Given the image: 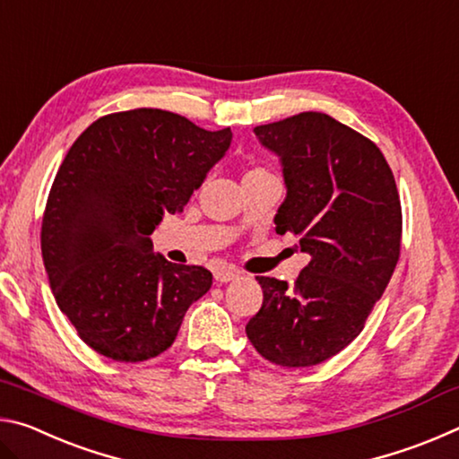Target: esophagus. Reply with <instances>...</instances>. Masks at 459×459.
I'll return each mask as SVG.
<instances>
[{
  "instance_id": "obj_1",
  "label": "esophagus",
  "mask_w": 459,
  "mask_h": 459,
  "mask_svg": "<svg viewBox=\"0 0 459 459\" xmlns=\"http://www.w3.org/2000/svg\"><path fill=\"white\" fill-rule=\"evenodd\" d=\"M238 271L237 269H219L214 271V279L219 283H229V281H235V279H238Z\"/></svg>"
}]
</instances>
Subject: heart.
<instances>
[{
    "label": "heart",
    "instance_id": "heart-1",
    "mask_svg": "<svg viewBox=\"0 0 459 459\" xmlns=\"http://www.w3.org/2000/svg\"><path fill=\"white\" fill-rule=\"evenodd\" d=\"M261 178H275V176L265 166H253V168H248L247 172H245L243 182H247V180H261Z\"/></svg>",
    "mask_w": 459,
    "mask_h": 459
}]
</instances>
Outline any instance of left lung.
Returning <instances> with one entry per match:
<instances>
[{"label":"left lung","instance_id":"obj_1","mask_svg":"<svg viewBox=\"0 0 459 459\" xmlns=\"http://www.w3.org/2000/svg\"><path fill=\"white\" fill-rule=\"evenodd\" d=\"M255 134L283 164L277 232L298 235L309 263L293 287L257 277L263 306L247 338L279 367H314L359 336L391 281L403 232L397 184L368 137L325 113L293 115Z\"/></svg>","mask_w":459,"mask_h":459}]
</instances>
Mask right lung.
<instances>
[{
    "label": "right lung",
    "instance_id": "add662e5",
    "mask_svg": "<svg viewBox=\"0 0 459 459\" xmlns=\"http://www.w3.org/2000/svg\"><path fill=\"white\" fill-rule=\"evenodd\" d=\"M230 139L229 127L131 108L97 119L68 150L46 200L42 259L60 312L95 352L155 359L211 290V271L155 255L150 235L184 211Z\"/></svg>",
    "mask_w": 459,
    "mask_h": 459
}]
</instances>
